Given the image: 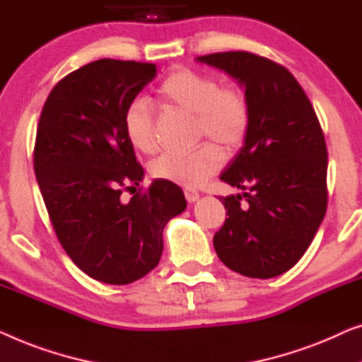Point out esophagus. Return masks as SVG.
Masks as SVG:
<instances>
[{
  "mask_svg": "<svg viewBox=\"0 0 362 362\" xmlns=\"http://www.w3.org/2000/svg\"><path fill=\"white\" fill-rule=\"evenodd\" d=\"M185 198L188 203H195L198 198H200V193L197 190H193V188H185Z\"/></svg>",
  "mask_w": 362,
  "mask_h": 362,
  "instance_id": "esophagus-1",
  "label": "esophagus"
}]
</instances>
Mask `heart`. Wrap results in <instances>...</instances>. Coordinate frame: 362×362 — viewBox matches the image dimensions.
<instances>
[{
    "instance_id": "heart-1",
    "label": "heart",
    "mask_w": 362,
    "mask_h": 362,
    "mask_svg": "<svg viewBox=\"0 0 362 362\" xmlns=\"http://www.w3.org/2000/svg\"><path fill=\"white\" fill-rule=\"evenodd\" d=\"M154 103L164 110L193 115L197 137H211L226 149H236L251 128V103L239 85H220L211 75L192 69H177L167 75L156 91ZM126 139L136 151L152 154L159 147L154 115L147 101L136 100L123 116ZM225 156L213 142L193 151H169L151 164L159 180L197 187L220 169Z\"/></svg>"
}]
</instances>
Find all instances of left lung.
I'll return each mask as SVG.
<instances>
[{"label": "left lung", "mask_w": 362, "mask_h": 362, "mask_svg": "<svg viewBox=\"0 0 362 362\" xmlns=\"http://www.w3.org/2000/svg\"><path fill=\"white\" fill-rule=\"evenodd\" d=\"M197 60L238 80L251 103L244 146L220 175L243 193L220 198L228 218L213 246L241 276H281L327 213L328 152L317 113L293 75L266 57L236 50Z\"/></svg>", "instance_id": "1"}]
</instances>
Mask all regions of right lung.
<instances>
[{"mask_svg":"<svg viewBox=\"0 0 362 362\" xmlns=\"http://www.w3.org/2000/svg\"><path fill=\"white\" fill-rule=\"evenodd\" d=\"M156 74L134 60L86 64L54 86L39 118L34 172L55 234L75 266L105 284L149 274L165 225L187 208L182 188L159 179L121 200L144 177L123 116Z\"/></svg>","mask_w":362,"mask_h":362,"instance_id":"right-lung-1","label":"right lung"}]
</instances>
